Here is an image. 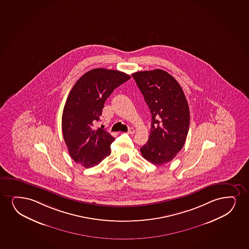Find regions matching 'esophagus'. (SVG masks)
Returning <instances> with one entry per match:
<instances>
[{
    "mask_svg": "<svg viewBox=\"0 0 249 249\" xmlns=\"http://www.w3.org/2000/svg\"><path fill=\"white\" fill-rule=\"evenodd\" d=\"M128 133H129V134H131V135H133V134L135 133V129H133V128H129V130H128Z\"/></svg>",
    "mask_w": 249,
    "mask_h": 249,
    "instance_id": "34e87169",
    "label": "esophagus"
}]
</instances>
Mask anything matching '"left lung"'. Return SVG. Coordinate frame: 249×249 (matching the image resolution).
<instances>
[{
  "mask_svg": "<svg viewBox=\"0 0 249 249\" xmlns=\"http://www.w3.org/2000/svg\"><path fill=\"white\" fill-rule=\"evenodd\" d=\"M151 113V134L141 148L155 165L167 163L183 148L189 128V104L183 89L163 70L133 73Z\"/></svg>",
  "mask_w": 249,
  "mask_h": 249,
  "instance_id": "1",
  "label": "left lung"
}]
</instances>
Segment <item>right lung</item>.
<instances>
[{
    "instance_id": "add662e5",
    "label": "right lung",
    "mask_w": 249,
    "mask_h": 249,
    "mask_svg": "<svg viewBox=\"0 0 249 249\" xmlns=\"http://www.w3.org/2000/svg\"><path fill=\"white\" fill-rule=\"evenodd\" d=\"M130 76L120 71L97 68L85 73L70 91L62 114V133L73 160L89 168L111 154L114 138L105 129H95L104 103L113 90Z\"/></svg>"
}]
</instances>
